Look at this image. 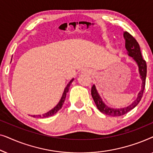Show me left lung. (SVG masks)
I'll list each match as a JSON object with an SVG mask.
<instances>
[{
    "label": "left lung",
    "instance_id": "left-lung-1",
    "mask_svg": "<svg viewBox=\"0 0 153 153\" xmlns=\"http://www.w3.org/2000/svg\"><path fill=\"white\" fill-rule=\"evenodd\" d=\"M124 38L125 39V48L127 51H128V55L131 56L136 62H137L139 65V70L140 73V76L142 79V85H141V91L138 94V97L137 100L131 105H129L127 107L122 108H111L108 107L105 104L102 102V100L100 97V96L98 94L97 90L95 85H93L91 88V95L93 98L94 102L97 106L98 110L102 114H104L108 116H111L113 117L121 116L123 115L126 114L129 111L133 109L135 106H137V104L141 101L142 97H143L144 89H145L146 85V74H147V65H146V62L145 60L143 59L142 57L141 50L139 45V43L136 40L134 37L132 35L129 34L128 32L125 31L124 32Z\"/></svg>",
    "mask_w": 153,
    "mask_h": 153
}]
</instances>
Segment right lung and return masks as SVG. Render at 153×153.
I'll return each mask as SVG.
<instances>
[{
	"mask_svg": "<svg viewBox=\"0 0 153 153\" xmlns=\"http://www.w3.org/2000/svg\"><path fill=\"white\" fill-rule=\"evenodd\" d=\"M73 80H74V79H72V80L70 81V83H69L67 85L66 88H65L64 93H63V94H62V96L61 99H60V102H58V104L55 106V107H54L53 108H52L51 111H49V112L46 113V114H43V115H38V116H33V117H36V118H47V117L53 116V115L55 114L56 113H57L58 111H59L60 108H62V104H63L65 100L66 95H67V93H68V92L69 91V88H70V84H71V83H72V81H73Z\"/></svg>",
	"mask_w": 153,
	"mask_h": 153,
	"instance_id": "add662e5",
	"label": "right lung"
}]
</instances>
